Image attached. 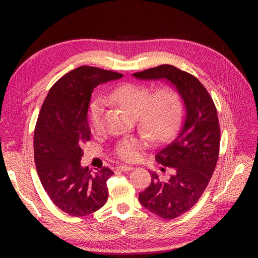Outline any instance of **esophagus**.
<instances>
[{
	"label": "esophagus",
	"mask_w": 258,
	"mask_h": 258,
	"mask_svg": "<svg viewBox=\"0 0 258 258\" xmlns=\"http://www.w3.org/2000/svg\"><path fill=\"white\" fill-rule=\"evenodd\" d=\"M134 167L133 166H130V165H118L116 167L117 171H120V172H128V171H132Z\"/></svg>",
	"instance_id": "obj_1"
}]
</instances>
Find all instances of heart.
Instances as JSON below:
<instances>
[{
	"mask_svg": "<svg viewBox=\"0 0 258 258\" xmlns=\"http://www.w3.org/2000/svg\"><path fill=\"white\" fill-rule=\"evenodd\" d=\"M111 101L135 115L136 125L152 143H161L171 136L178 124L182 101L173 86L152 87L140 83H126L109 95ZM103 103L95 101L89 109V127L93 135L102 132ZM146 145L144 136H127L115 145V155L126 162L136 161Z\"/></svg>",
	"mask_w": 258,
	"mask_h": 258,
	"instance_id": "1",
	"label": "heart"
}]
</instances>
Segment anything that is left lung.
<instances>
[{
  "label": "left lung",
  "instance_id": "1",
  "mask_svg": "<svg viewBox=\"0 0 258 258\" xmlns=\"http://www.w3.org/2000/svg\"><path fill=\"white\" fill-rule=\"evenodd\" d=\"M133 75L142 80L172 82L185 103L186 114L178 132L155 156L157 163L172 167L174 174L162 182L152 173L150 186L139 196L146 210L174 220L199 202L215 169L221 143L216 106L194 75L173 65L163 64Z\"/></svg>",
  "mask_w": 258,
  "mask_h": 258
}]
</instances>
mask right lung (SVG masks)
Segmentation results:
<instances>
[{
  "mask_svg": "<svg viewBox=\"0 0 258 258\" xmlns=\"http://www.w3.org/2000/svg\"><path fill=\"white\" fill-rule=\"evenodd\" d=\"M123 74L83 65L54 84L38 114L34 130V161L51 201L72 216H86L107 202L106 180L114 174L103 167L92 173L81 166L84 144L91 140L87 109L93 90Z\"/></svg>",
  "mask_w": 258,
  "mask_h": 258,
  "instance_id": "add662e5",
  "label": "right lung"
}]
</instances>
